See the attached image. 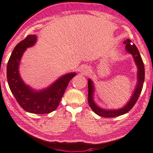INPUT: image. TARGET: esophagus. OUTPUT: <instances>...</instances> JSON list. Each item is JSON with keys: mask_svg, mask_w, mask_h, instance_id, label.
Segmentation results:
<instances>
[{"mask_svg": "<svg viewBox=\"0 0 153 153\" xmlns=\"http://www.w3.org/2000/svg\"><path fill=\"white\" fill-rule=\"evenodd\" d=\"M89 71H90L89 68H88L87 67H84V68H83V72H84L85 74L88 73V72H89Z\"/></svg>", "mask_w": 153, "mask_h": 153, "instance_id": "1", "label": "esophagus"}]
</instances>
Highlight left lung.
<instances>
[{"label":"left lung","mask_w":153,"mask_h":153,"mask_svg":"<svg viewBox=\"0 0 153 153\" xmlns=\"http://www.w3.org/2000/svg\"><path fill=\"white\" fill-rule=\"evenodd\" d=\"M123 44H126L125 48L126 51L130 53L132 55L134 62L136 63L137 68V83L133 92V94L131 96V98L127 104L124 105V107L117 109H105L98 106L94 100V83L91 79H88V102L90 107L93 109V111L98 115L103 117H115L120 115L125 114L128 112L130 110L133 108V106L136 104L138 98L141 94L142 88L143 86V83L145 80V68L143 60L141 59L140 53L138 51L137 47L134 44H133L130 39H127Z\"/></svg>","instance_id":"obj_1"}]
</instances>
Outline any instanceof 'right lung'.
I'll use <instances>...</instances> for the list:
<instances>
[{"instance_id":"right-lung-1","label":"right lung","mask_w":153,"mask_h":153,"mask_svg":"<svg viewBox=\"0 0 153 153\" xmlns=\"http://www.w3.org/2000/svg\"><path fill=\"white\" fill-rule=\"evenodd\" d=\"M36 41V35H28L16 46L7 65V79L10 91L21 108L31 113L45 114L58 108L70 81L76 73L65 74L42 90H34L27 85L21 79L19 67L24 52L28 48L33 47Z\"/></svg>"}]
</instances>
